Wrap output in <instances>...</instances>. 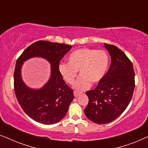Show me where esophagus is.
Returning a JSON list of instances; mask_svg holds the SVG:
<instances>
[{"label": "esophagus", "mask_w": 148, "mask_h": 148, "mask_svg": "<svg viewBox=\"0 0 148 148\" xmlns=\"http://www.w3.org/2000/svg\"><path fill=\"white\" fill-rule=\"evenodd\" d=\"M80 95V93H79L77 92H76V91H74V96L77 98V97H78Z\"/></svg>", "instance_id": "esophagus-1"}]
</instances>
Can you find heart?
<instances>
[{
	"label": "heart",
	"mask_w": 148,
	"mask_h": 148,
	"mask_svg": "<svg viewBox=\"0 0 148 148\" xmlns=\"http://www.w3.org/2000/svg\"><path fill=\"white\" fill-rule=\"evenodd\" d=\"M68 60L69 62H60L58 70L63 79L69 84H73L79 71L81 75L74 86L78 91L88 90L91 83L100 84L106 76L110 63L109 56L104 50L88 48L72 52Z\"/></svg>",
	"instance_id": "1"
}]
</instances>
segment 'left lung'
<instances>
[{"label": "left lung", "mask_w": 148, "mask_h": 148, "mask_svg": "<svg viewBox=\"0 0 148 148\" xmlns=\"http://www.w3.org/2000/svg\"><path fill=\"white\" fill-rule=\"evenodd\" d=\"M104 46L111 57L110 68L96 89L86 92L89 102L84 110L89 120L100 125L112 122L124 112L135 88L131 60L116 46L105 43Z\"/></svg>", "instance_id": "obj_1"}]
</instances>
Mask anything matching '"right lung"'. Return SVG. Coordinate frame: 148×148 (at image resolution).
<instances>
[{
    "label": "right lung",
    "instance_id": "add662e5",
    "mask_svg": "<svg viewBox=\"0 0 148 148\" xmlns=\"http://www.w3.org/2000/svg\"><path fill=\"white\" fill-rule=\"evenodd\" d=\"M72 46L40 40L27 47L18 58L14 72V89L24 112L36 122L52 125L62 120L74 99L73 91L65 84L58 70L62 57ZM34 57L43 58L51 65V77L40 89L30 88L22 79L24 62Z\"/></svg>",
    "mask_w": 148,
    "mask_h": 148
}]
</instances>
